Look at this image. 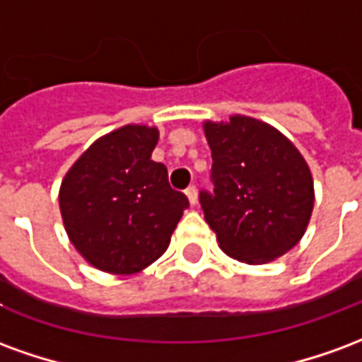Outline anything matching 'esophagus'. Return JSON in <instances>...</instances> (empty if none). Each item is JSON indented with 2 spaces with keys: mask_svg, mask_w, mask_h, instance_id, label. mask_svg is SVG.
Returning <instances> with one entry per match:
<instances>
[{
  "mask_svg": "<svg viewBox=\"0 0 362 362\" xmlns=\"http://www.w3.org/2000/svg\"><path fill=\"white\" fill-rule=\"evenodd\" d=\"M186 196H188L189 205H196L197 204V189H196V186H189V188L186 189Z\"/></svg>",
  "mask_w": 362,
  "mask_h": 362,
  "instance_id": "1",
  "label": "esophagus"
}]
</instances>
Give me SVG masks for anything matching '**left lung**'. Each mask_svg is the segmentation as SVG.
Segmentation results:
<instances>
[{
	"label": "left lung",
	"instance_id": "left-lung-1",
	"mask_svg": "<svg viewBox=\"0 0 362 362\" xmlns=\"http://www.w3.org/2000/svg\"><path fill=\"white\" fill-rule=\"evenodd\" d=\"M204 132L215 188L199 202L219 248L244 264L281 258L303 238L314 209V180L300 151L279 129L240 114L207 119Z\"/></svg>",
	"mask_w": 362,
	"mask_h": 362
}]
</instances>
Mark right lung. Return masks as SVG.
I'll return each mask as SVG.
<instances>
[{
  "mask_svg": "<svg viewBox=\"0 0 362 362\" xmlns=\"http://www.w3.org/2000/svg\"><path fill=\"white\" fill-rule=\"evenodd\" d=\"M157 127L127 124L98 137L59 186V211L75 250L100 272L132 275L168 248L188 207L151 160Z\"/></svg>",
  "mask_w": 362,
  "mask_h": 362,
  "instance_id": "obj_1",
  "label": "right lung"
}]
</instances>
